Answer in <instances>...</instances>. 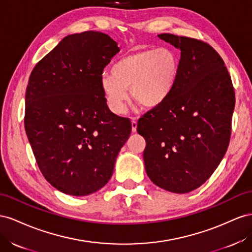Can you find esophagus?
I'll list each match as a JSON object with an SVG mask.
<instances>
[{
  "instance_id": "obj_1",
  "label": "esophagus",
  "mask_w": 252,
  "mask_h": 252,
  "mask_svg": "<svg viewBox=\"0 0 252 252\" xmlns=\"http://www.w3.org/2000/svg\"><path fill=\"white\" fill-rule=\"evenodd\" d=\"M131 124H132V132L135 133L136 130H137V120H136V118L131 119Z\"/></svg>"
}]
</instances>
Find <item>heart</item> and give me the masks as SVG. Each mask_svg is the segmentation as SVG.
Instances as JSON below:
<instances>
[{
    "instance_id": "1",
    "label": "heart",
    "mask_w": 252,
    "mask_h": 252,
    "mask_svg": "<svg viewBox=\"0 0 252 252\" xmlns=\"http://www.w3.org/2000/svg\"><path fill=\"white\" fill-rule=\"evenodd\" d=\"M110 74L100 78V89L114 114L125 112L128 90L138 105L155 109L166 101L175 88L179 59L168 47L143 49L117 60Z\"/></svg>"
}]
</instances>
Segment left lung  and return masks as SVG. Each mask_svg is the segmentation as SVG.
Returning a JSON list of instances; mask_svg holds the SVG:
<instances>
[{
    "label": "left lung",
    "mask_w": 252,
    "mask_h": 252,
    "mask_svg": "<svg viewBox=\"0 0 252 252\" xmlns=\"http://www.w3.org/2000/svg\"><path fill=\"white\" fill-rule=\"evenodd\" d=\"M158 38L181 49L179 75L166 101L140 118L146 172L161 189L188 193L219 167L231 134L235 96L220 56L209 44L171 33Z\"/></svg>",
    "instance_id": "obj_1"
}]
</instances>
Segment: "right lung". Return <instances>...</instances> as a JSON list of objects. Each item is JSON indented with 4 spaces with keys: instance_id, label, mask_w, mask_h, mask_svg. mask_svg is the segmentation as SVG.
Segmentation results:
<instances>
[{
    "instance_id": "obj_1",
    "label": "right lung",
    "mask_w": 252,
    "mask_h": 252,
    "mask_svg": "<svg viewBox=\"0 0 252 252\" xmlns=\"http://www.w3.org/2000/svg\"><path fill=\"white\" fill-rule=\"evenodd\" d=\"M120 48L100 32L68 34L32 71L24 126L38 167L57 190L85 196L112 177L132 125L110 111L100 89Z\"/></svg>"
}]
</instances>
